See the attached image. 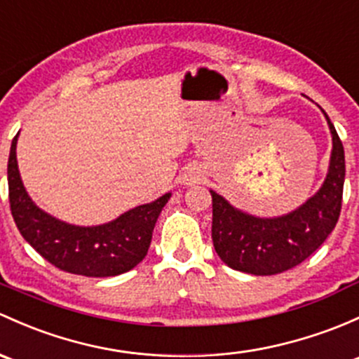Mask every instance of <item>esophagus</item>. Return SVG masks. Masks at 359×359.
Listing matches in <instances>:
<instances>
[{
  "label": "esophagus",
  "mask_w": 359,
  "mask_h": 359,
  "mask_svg": "<svg viewBox=\"0 0 359 359\" xmlns=\"http://www.w3.org/2000/svg\"><path fill=\"white\" fill-rule=\"evenodd\" d=\"M199 177H201V173H199V172H192L191 175H189V179H187V180H189V182H198Z\"/></svg>",
  "instance_id": "obj_1"
}]
</instances>
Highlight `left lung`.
I'll list each match as a JSON object with an SVG mask.
<instances>
[{"instance_id":"left-lung-1","label":"left lung","mask_w":359,"mask_h":359,"mask_svg":"<svg viewBox=\"0 0 359 359\" xmlns=\"http://www.w3.org/2000/svg\"><path fill=\"white\" fill-rule=\"evenodd\" d=\"M323 115L332 134L329 170L322 187L296 210L278 217H256L210 189L211 239L217 255L230 269L251 275L282 273L313 255L334 230L341 215L346 161L334 123L325 111Z\"/></svg>"}]
</instances>
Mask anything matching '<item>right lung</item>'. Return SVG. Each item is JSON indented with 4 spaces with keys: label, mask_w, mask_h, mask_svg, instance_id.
<instances>
[{
    "label": "right lung",
    "mask_w": 359,
    "mask_h": 359,
    "mask_svg": "<svg viewBox=\"0 0 359 359\" xmlns=\"http://www.w3.org/2000/svg\"><path fill=\"white\" fill-rule=\"evenodd\" d=\"M18 134L8 158L10 208L22 237L56 269L86 277H115L137 266L148 255L154 225L172 192L135 206L101 225L67 224L30 199L17 163Z\"/></svg>",
    "instance_id": "right-lung-1"
}]
</instances>
